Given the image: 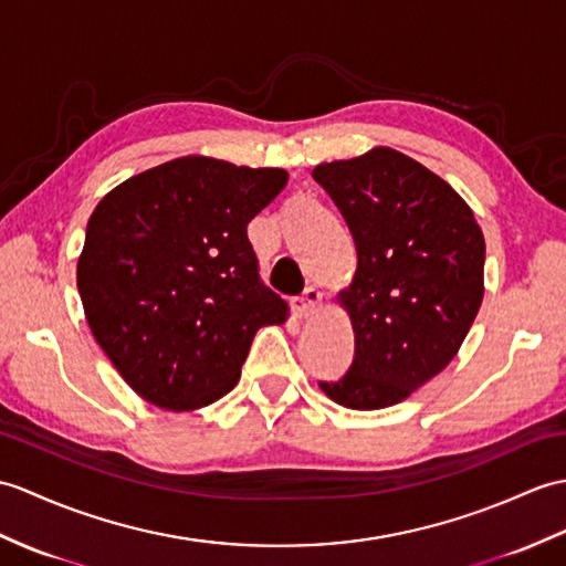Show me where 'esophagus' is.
I'll use <instances>...</instances> for the list:
<instances>
[{"label":"esophagus","instance_id":"1","mask_svg":"<svg viewBox=\"0 0 566 566\" xmlns=\"http://www.w3.org/2000/svg\"><path fill=\"white\" fill-rule=\"evenodd\" d=\"M321 301H323V294L318 292V289L308 286L304 294L296 296V298L292 301V308L296 311V315H311L315 308L321 306Z\"/></svg>","mask_w":566,"mask_h":566}]
</instances>
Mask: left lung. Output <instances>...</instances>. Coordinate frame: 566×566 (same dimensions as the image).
Listing matches in <instances>:
<instances>
[{"label":"left lung","mask_w":566,"mask_h":566,"mask_svg":"<svg viewBox=\"0 0 566 566\" xmlns=\"http://www.w3.org/2000/svg\"><path fill=\"white\" fill-rule=\"evenodd\" d=\"M313 178L357 245V272L337 296L354 361L321 388L349 410L398 405L461 349L484 296V235L449 182L396 149L321 164Z\"/></svg>","instance_id":"1"}]
</instances>
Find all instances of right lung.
I'll use <instances>...</instances> for the list:
<instances>
[{
  "mask_svg": "<svg viewBox=\"0 0 566 566\" xmlns=\"http://www.w3.org/2000/svg\"><path fill=\"white\" fill-rule=\"evenodd\" d=\"M289 180L182 156L103 197L88 219L76 286L91 333L151 405L200 410L239 384L262 325L286 304L262 284L248 223Z\"/></svg>",
  "mask_w": 566,
  "mask_h": 566,
  "instance_id": "1",
  "label": "right lung"
}]
</instances>
